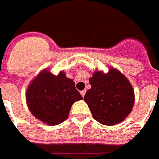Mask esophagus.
<instances>
[{
  "label": "esophagus",
  "instance_id": "obj_1",
  "mask_svg": "<svg viewBox=\"0 0 159 159\" xmlns=\"http://www.w3.org/2000/svg\"><path fill=\"white\" fill-rule=\"evenodd\" d=\"M85 93H86V90H83V91H81V92H80L81 95H82L83 97H84V95H85Z\"/></svg>",
  "mask_w": 159,
  "mask_h": 159
}]
</instances>
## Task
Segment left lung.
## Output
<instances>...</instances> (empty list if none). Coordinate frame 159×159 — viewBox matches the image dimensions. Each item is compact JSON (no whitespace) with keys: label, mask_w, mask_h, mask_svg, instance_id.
I'll return each instance as SVG.
<instances>
[{"label":"left lung","mask_w":159,"mask_h":159,"mask_svg":"<svg viewBox=\"0 0 159 159\" xmlns=\"http://www.w3.org/2000/svg\"><path fill=\"white\" fill-rule=\"evenodd\" d=\"M92 88L84 95L94 119L107 126L121 123L130 113L134 95L131 84L120 71L111 68L95 71L89 79Z\"/></svg>","instance_id":"8db88e82"}]
</instances>
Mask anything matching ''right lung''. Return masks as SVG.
I'll return each instance as SVG.
<instances>
[{
	"mask_svg": "<svg viewBox=\"0 0 159 159\" xmlns=\"http://www.w3.org/2000/svg\"><path fill=\"white\" fill-rule=\"evenodd\" d=\"M83 99L72 80L63 71L57 75L43 71L33 80L26 92L29 110L46 124L57 125L67 119L72 104Z\"/></svg>",
	"mask_w": 159,
	"mask_h": 159,
	"instance_id": "right-lung-1",
	"label": "right lung"
}]
</instances>
